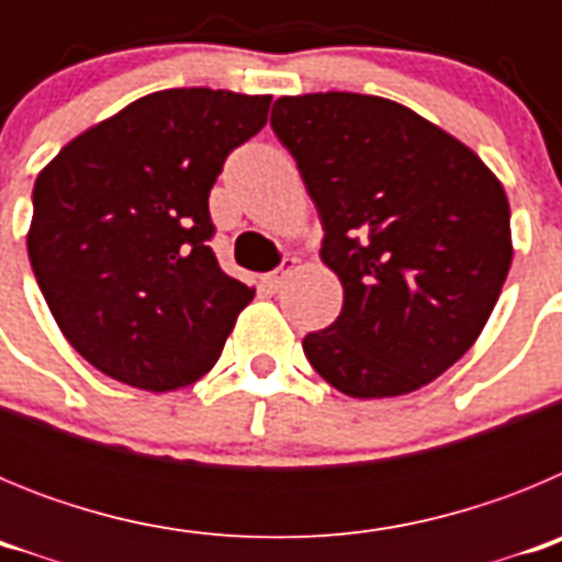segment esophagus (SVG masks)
<instances>
[{"label":"esophagus","instance_id":"esophagus-1","mask_svg":"<svg viewBox=\"0 0 562 562\" xmlns=\"http://www.w3.org/2000/svg\"><path fill=\"white\" fill-rule=\"evenodd\" d=\"M292 267H295V258H284V261H281V267H278L276 272H267L265 284L270 286V290H278V286L286 281V276L292 272Z\"/></svg>","mask_w":562,"mask_h":562}]
</instances>
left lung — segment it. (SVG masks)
<instances>
[{"mask_svg": "<svg viewBox=\"0 0 562 562\" xmlns=\"http://www.w3.org/2000/svg\"><path fill=\"white\" fill-rule=\"evenodd\" d=\"M270 126L317 207L342 284L312 369L357 400L428 385L475 342L513 265L509 202L464 143L357 92L278 98Z\"/></svg>", "mask_w": 562, "mask_h": 562, "instance_id": "8db88e82", "label": "left lung"}]
</instances>
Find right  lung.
<instances>
[{"label":"right lung","instance_id":"add662e5","mask_svg":"<svg viewBox=\"0 0 562 562\" xmlns=\"http://www.w3.org/2000/svg\"><path fill=\"white\" fill-rule=\"evenodd\" d=\"M270 95L162 89L58 151L33 188L27 256L69 346L143 391L220 360L252 290L216 261L207 196Z\"/></svg>","mask_w":562,"mask_h":562}]
</instances>
